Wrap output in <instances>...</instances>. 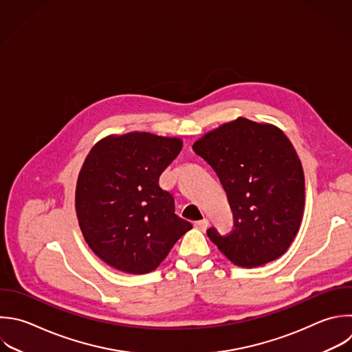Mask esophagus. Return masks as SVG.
I'll use <instances>...</instances> for the list:
<instances>
[{
	"label": "esophagus",
	"mask_w": 352,
	"mask_h": 352,
	"mask_svg": "<svg viewBox=\"0 0 352 352\" xmlns=\"http://www.w3.org/2000/svg\"><path fill=\"white\" fill-rule=\"evenodd\" d=\"M194 226H195V228H198L201 231H205L208 228V226H209V221H208V219H202V220L195 221Z\"/></svg>",
	"instance_id": "1"
}]
</instances>
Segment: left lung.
<instances>
[{"instance_id": "obj_1", "label": "left lung", "mask_w": 352, "mask_h": 352, "mask_svg": "<svg viewBox=\"0 0 352 352\" xmlns=\"http://www.w3.org/2000/svg\"><path fill=\"white\" fill-rule=\"evenodd\" d=\"M192 150L216 172L227 194L234 230L209 239L235 265L258 267L280 257L294 239L304 210V173L286 135L248 118L223 124Z\"/></svg>"}]
</instances>
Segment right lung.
<instances>
[{"label": "right lung", "instance_id": "add662e5", "mask_svg": "<svg viewBox=\"0 0 352 352\" xmlns=\"http://www.w3.org/2000/svg\"><path fill=\"white\" fill-rule=\"evenodd\" d=\"M183 142L147 132L102 139L89 151L76 188V210L89 248L128 274L155 270L192 228L175 213L160 176Z\"/></svg>", "mask_w": 352, "mask_h": 352}]
</instances>
